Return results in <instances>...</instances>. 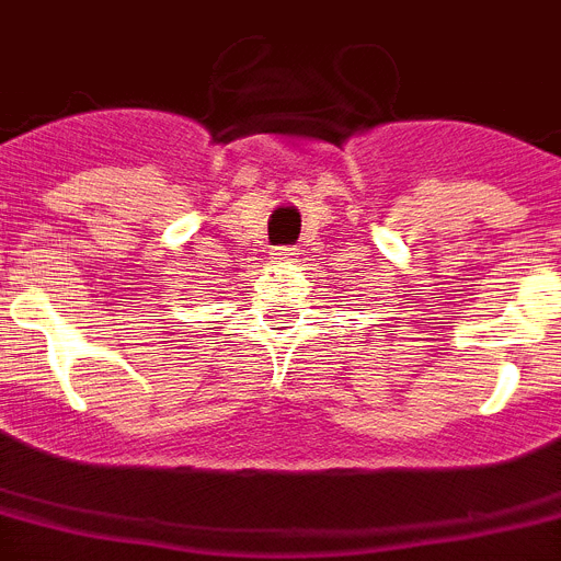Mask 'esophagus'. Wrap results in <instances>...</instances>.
I'll use <instances>...</instances> for the list:
<instances>
[{
    "label": "esophagus",
    "mask_w": 561,
    "mask_h": 561,
    "mask_svg": "<svg viewBox=\"0 0 561 561\" xmlns=\"http://www.w3.org/2000/svg\"><path fill=\"white\" fill-rule=\"evenodd\" d=\"M271 256H274V260H282V262H290L296 256V248H276Z\"/></svg>",
    "instance_id": "esophagus-1"
}]
</instances>
